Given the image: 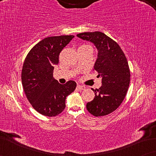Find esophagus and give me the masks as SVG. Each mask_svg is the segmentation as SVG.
Returning <instances> with one entry per match:
<instances>
[{"label":"esophagus","mask_w":156,"mask_h":156,"mask_svg":"<svg viewBox=\"0 0 156 156\" xmlns=\"http://www.w3.org/2000/svg\"><path fill=\"white\" fill-rule=\"evenodd\" d=\"M76 89H79V90H80V91L84 90V89H85V87H84V86H81V85H77V86H76Z\"/></svg>","instance_id":"1"}]
</instances>
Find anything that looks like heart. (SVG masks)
I'll list each match as a JSON object with an SVG mask.
<instances>
[{"label":"heart","mask_w":156,"mask_h":156,"mask_svg":"<svg viewBox=\"0 0 156 156\" xmlns=\"http://www.w3.org/2000/svg\"><path fill=\"white\" fill-rule=\"evenodd\" d=\"M91 48L90 45H89V44H82V45H81L79 48Z\"/></svg>","instance_id":"1"}]
</instances>
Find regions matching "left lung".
Instances as JSON below:
<instances>
[{
	"instance_id": "obj_1",
	"label": "left lung",
	"mask_w": 156,
	"mask_h": 156,
	"mask_svg": "<svg viewBox=\"0 0 156 156\" xmlns=\"http://www.w3.org/2000/svg\"><path fill=\"white\" fill-rule=\"evenodd\" d=\"M76 36L93 43L98 52L93 70L101 77L102 84L97 91L91 89L95 97L87 104V110L95 116L109 114L121 105L129 89L131 75L126 57L120 46L101 32Z\"/></svg>"
}]
</instances>
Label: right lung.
Wrapping results in <instances>:
<instances>
[{
    "mask_svg": "<svg viewBox=\"0 0 156 156\" xmlns=\"http://www.w3.org/2000/svg\"><path fill=\"white\" fill-rule=\"evenodd\" d=\"M74 37L62 35L44 38L31 49L25 59L21 73L23 89L33 107L44 116L60 114L66 106V97L76 89L74 81L61 84L53 77L59 53Z\"/></svg>",
    "mask_w": 156,
    "mask_h": 156,
    "instance_id": "obj_1",
    "label": "right lung"
}]
</instances>
